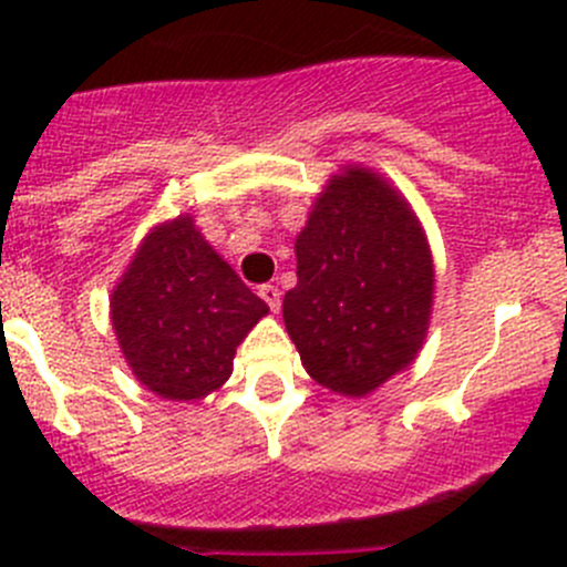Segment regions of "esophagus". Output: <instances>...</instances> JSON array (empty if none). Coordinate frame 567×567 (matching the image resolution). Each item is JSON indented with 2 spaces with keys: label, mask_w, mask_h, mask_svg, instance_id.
Wrapping results in <instances>:
<instances>
[{
  "label": "esophagus",
  "mask_w": 567,
  "mask_h": 567,
  "mask_svg": "<svg viewBox=\"0 0 567 567\" xmlns=\"http://www.w3.org/2000/svg\"><path fill=\"white\" fill-rule=\"evenodd\" d=\"M257 296L266 301L268 310L279 312V305H282V293H279L277 285H260V288H257Z\"/></svg>",
  "instance_id": "esophagus-1"
}]
</instances>
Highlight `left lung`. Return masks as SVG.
Segmentation results:
<instances>
[{
	"label": "left lung",
	"mask_w": 567,
	"mask_h": 567,
	"mask_svg": "<svg viewBox=\"0 0 567 567\" xmlns=\"http://www.w3.org/2000/svg\"><path fill=\"white\" fill-rule=\"evenodd\" d=\"M282 318L320 386L364 398L409 368L425 342L433 257L411 205L381 175H331L296 238Z\"/></svg>",
	"instance_id": "1"
}]
</instances>
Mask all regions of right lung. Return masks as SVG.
Listing matches in <instances>:
<instances>
[{
	"mask_svg": "<svg viewBox=\"0 0 567 567\" xmlns=\"http://www.w3.org/2000/svg\"><path fill=\"white\" fill-rule=\"evenodd\" d=\"M109 305L131 373L167 400L219 390L233 373L236 348L268 312L192 216L147 233Z\"/></svg>",
	"mask_w": 567,
	"mask_h": 567,
	"instance_id": "obj_1",
	"label": "right lung"
}]
</instances>
